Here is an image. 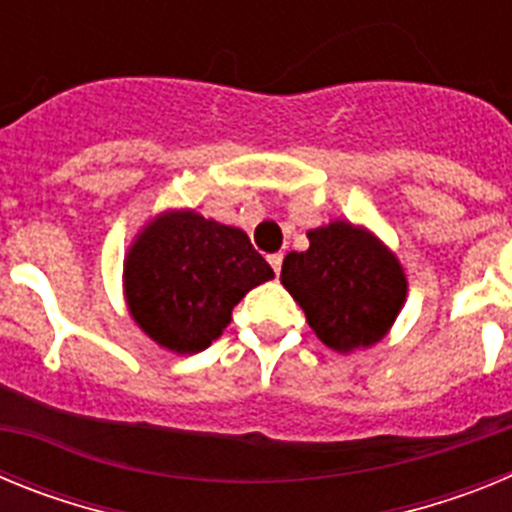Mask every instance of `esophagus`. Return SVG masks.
Returning a JSON list of instances; mask_svg holds the SVG:
<instances>
[{
	"instance_id": "34e87169",
	"label": "esophagus",
	"mask_w": 512,
	"mask_h": 512,
	"mask_svg": "<svg viewBox=\"0 0 512 512\" xmlns=\"http://www.w3.org/2000/svg\"><path fill=\"white\" fill-rule=\"evenodd\" d=\"M282 261H284V253H271L269 256V264L271 269H274V274L279 277V271H282Z\"/></svg>"
}]
</instances>
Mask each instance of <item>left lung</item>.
<instances>
[{"instance_id": "left-lung-1", "label": "left lung", "mask_w": 512, "mask_h": 512, "mask_svg": "<svg viewBox=\"0 0 512 512\" xmlns=\"http://www.w3.org/2000/svg\"><path fill=\"white\" fill-rule=\"evenodd\" d=\"M307 238V251L287 253L282 284L315 336L336 351L377 343L408 295L402 266L372 233L343 220Z\"/></svg>"}]
</instances>
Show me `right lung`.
Returning a JSON list of instances; mask_svg holds the SVG:
<instances>
[{"label": "right lung", "instance_id": "obj_1", "mask_svg": "<svg viewBox=\"0 0 512 512\" xmlns=\"http://www.w3.org/2000/svg\"><path fill=\"white\" fill-rule=\"evenodd\" d=\"M274 277L248 235L197 212H169L148 225L125 261L135 323L176 354L205 351L248 289Z\"/></svg>", "mask_w": 512, "mask_h": 512}]
</instances>
